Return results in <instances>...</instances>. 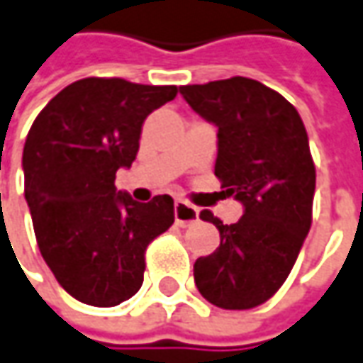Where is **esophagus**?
I'll use <instances>...</instances> for the list:
<instances>
[{"label": "esophagus", "instance_id": "obj_1", "mask_svg": "<svg viewBox=\"0 0 363 363\" xmlns=\"http://www.w3.org/2000/svg\"><path fill=\"white\" fill-rule=\"evenodd\" d=\"M174 214H175V222H177L179 226L191 224V222H196V220H198V216H200L198 208L189 206V203L184 202V200H175Z\"/></svg>", "mask_w": 363, "mask_h": 363}]
</instances>
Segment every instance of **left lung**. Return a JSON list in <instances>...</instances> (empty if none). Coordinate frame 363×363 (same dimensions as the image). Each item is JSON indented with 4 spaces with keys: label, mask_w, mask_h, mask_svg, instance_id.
Returning <instances> with one entry per match:
<instances>
[{
    "label": "left lung",
    "mask_w": 363,
    "mask_h": 363,
    "mask_svg": "<svg viewBox=\"0 0 363 363\" xmlns=\"http://www.w3.org/2000/svg\"><path fill=\"white\" fill-rule=\"evenodd\" d=\"M200 117L218 127L214 174L242 202L236 224L210 210L200 218L220 246L194 264V281L220 309H252L286 281L311 228L315 165L305 125L283 94L252 78L179 86Z\"/></svg>",
    "instance_id": "1"
}]
</instances>
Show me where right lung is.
I'll use <instances>...</instances> for the list:
<instances>
[{
  "instance_id": "obj_1",
  "label": "right lung",
  "mask_w": 363,
  "mask_h": 363,
  "mask_svg": "<svg viewBox=\"0 0 363 363\" xmlns=\"http://www.w3.org/2000/svg\"><path fill=\"white\" fill-rule=\"evenodd\" d=\"M177 86L82 78L40 111L23 145V194L42 257L68 295L115 307L143 285L145 250L174 224L172 196L139 203L117 191L143 121Z\"/></svg>"
}]
</instances>
